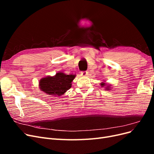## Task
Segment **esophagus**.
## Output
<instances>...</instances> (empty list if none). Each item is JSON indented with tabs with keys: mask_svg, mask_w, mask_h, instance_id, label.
Returning a JSON list of instances; mask_svg holds the SVG:
<instances>
[{
	"mask_svg": "<svg viewBox=\"0 0 154 154\" xmlns=\"http://www.w3.org/2000/svg\"><path fill=\"white\" fill-rule=\"evenodd\" d=\"M81 75L83 76H87V71H82L81 72Z\"/></svg>",
	"mask_w": 154,
	"mask_h": 154,
	"instance_id": "1",
	"label": "esophagus"
}]
</instances>
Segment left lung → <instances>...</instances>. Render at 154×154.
Returning <instances> with one entry per match:
<instances>
[{"instance_id": "left-lung-1", "label": "left lung", "mask_w": 154, "mask_h": 154, "mask_svg": "<svg viewBox=\"0 0 154 154\" xmlns=\"http://www.w3.org/2000/svg\"><path fill=\"white\" fill-rule=\"evenodd\" d=\"M101 86L102 87H105V89H106V91H109V90H110V88H111V85H110V84H106V83H105V82H102V83H101Z\"/></svg>"}]
</instances>
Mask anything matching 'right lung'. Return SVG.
<instances>
[{
	"instance_id": "1",
	"label": "right lung",
	"mask_w": 154,
	"mask_h": 154,
	"mask_svg": "<svg viewBox=\"0 0 154 154\" xmlns=\"http://www.w3.org/2000/svg\"><path fill=\"white\" fill-rule=\"evenodd\" d=\"M75 77L76 74H66L59 72L53 76H48L42 78L38 86L46 94L60 96L71 87L72 82Z\"/></svg>"
}]
</instances>
